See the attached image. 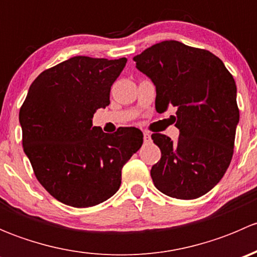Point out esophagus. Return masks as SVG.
Returning <instances> with one entry per match:
<instances>
[{"label":"esophagus","mask_w":257,"mask_h":257,"mask_svg":"<svg viewBox=\"0 0 257 257\" xmlns=\"http://www.w3.org/2000/svg\"><path fill=\"white\" fill-rule=\"evenodd\" d=\"M143 139H144L145 143H148V142L152 141V137H150V134L148 133V132H144V134H143Z\"/></svg>","instance_id":"obj_1"}]
</instances>
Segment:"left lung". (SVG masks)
I'll return each instance as SVG.
<instances>
[{
    "mask_svg": "<svg viewBox=\"0 0 257 257\" xmlns=\"http://www.w3.org/2000/svg\"><path fill=\"white\" fill-rule=\"evenodd\" d=\"M133 59L154 83L157 112L177 108L178 141L152 136L162 152L150 170L155 188L183 200L203 196L224 177L234 153L240 118L234 78L211 52L178 41L157 43Z\"/></svg>",
    "mask_w": 257,
    "mask_h": 257,
    "instance_id": "left-lung-1",
    "label": "left lung"
}]
</instances>
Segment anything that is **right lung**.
I'll return each mask as SVG.
<instances>
[{
	"label": "right lung",
	"mask_w": 257,
	"mask_h": 257,
	"mask_svg": "<svg viewBox=\"0 0 257 257\" xmlns=\"http://www.w3.org/2000/svg\"><path fill=\"white\" fill-rule=\"evenodd\" d=\"M126 58L77 56L46 69L20 109L22 144L41 185L61 203L88 208L118 191L121 169L143 144L137 128L114 134L93 126L109 105L110 87Z\"/></svg>",
	"instance_id": "1"
}]
</instances>
